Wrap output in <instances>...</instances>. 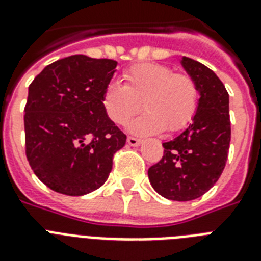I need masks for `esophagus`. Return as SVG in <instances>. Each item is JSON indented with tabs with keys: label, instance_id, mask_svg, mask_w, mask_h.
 Returning <instances> with one entry per match:
<instances>
[{
	"label": "esophagus",
	"instance_id": "1",
	"mask_svg": "<svg viewBox=\"0 0 261 261\" xmlns=\"http://www.w3.org/2000/svg\"><path fill=\"white\" fill-rule=\"evenodd\" d=\"M127 143L131 145V146H138L139 143H141V139L135 138V137H128V138H127Z\"/></svg>",
	"mask_w": 261,
	"mask_h": 261
}]
</instances>
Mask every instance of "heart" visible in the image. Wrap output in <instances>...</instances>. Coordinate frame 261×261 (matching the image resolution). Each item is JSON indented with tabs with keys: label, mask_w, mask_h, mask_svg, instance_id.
Returning <instances> with one entry per match:
<instances>
[{
	"label": "heart",
	"mask_w": 261,
	"mask_h": 261,
	"mask_svg": "<svg viewBox=\"0 0 261 261\" xmlns=\"http://www.w3.org/2000/svg\"><path fill=\"white\" fill-rule=\"evenodd\" d=\"M123 85L110 83L102 92V106L111 122L124 126L142 108L131 131L169 134L184 130L195 118L199 90L195 80L186 73H174L160 63H138L123 73Z\"/></svg>",
	"instance_id": "heart-1"
}]
</instances>
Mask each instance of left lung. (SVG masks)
<instances>
[{"mask_svg": "<svg viewBox=\"0 0 261 261\" xmlns=\"http://www.w3.org/2000/svg\"><path fill=\"white\" fill-rule=\"evenodd\" d=\"M182 66L200 93L194 122L169 142L164 155L149 168L151 187L177 202L204 195L221 177L230 146L229 93L214 71L203 63L182 58Z\"/></svg>", "mask_w": 261, "mask_h": 261, "instance_id": "obj_1", "label": "left lung"}]
</instances>
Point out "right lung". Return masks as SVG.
<instances>
[{"mask_svg":"<svg viewBox=\"0 0 261 261\" xmlns=\"http://www.w3.org/2000/svg\"><path fill=\"white\" fill-rule=\"evenodd\" d=\"M118 62L71 55L50 63L28 88L25 155L48 188L69 196L97 190L126 134L107 116L102 92Z\"/></svg>","mask_w":261,"mask_h":261,"instance_id":"add662e5","label":"right lung"}]
</instances>
